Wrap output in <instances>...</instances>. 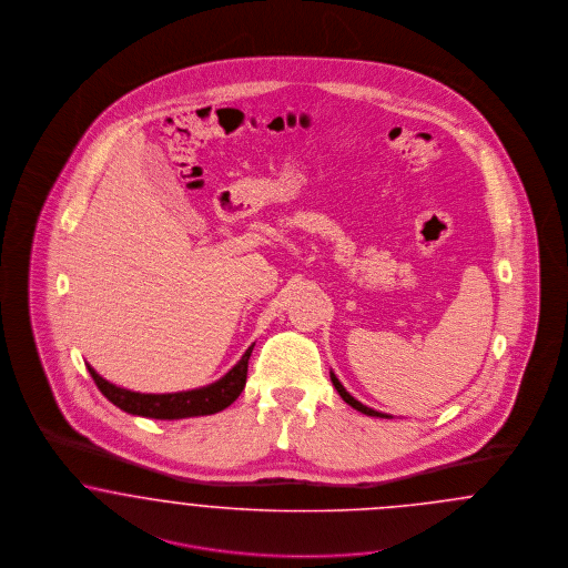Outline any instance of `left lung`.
Wrapping results in <instances>:
<instances>
[{"label": "left lung", "mask_w": 568, "mask_h": 568, "mask_svg": "<svg viewBox=\"0 0 568 568\" xmlns=\"http://www.w3.org/2000/svg\"><path fill=\"white\" fill-rule=\"evenodd\" d=\"M329 378H332V385H334V387H336V392H338V394H341V398H343V400H345V403H347V405L353 406V408H355V410H359V413H364V415H371V417H385V419H387V417H392V415H385V413H378V410H375V408H371V406L362 405V403H359V400H355V398H353L352 394H349V392H347V389H345V387H343V383H341V381H338V378H336V375H334V373H329Z\"/></svg>", "instance_id": "1"}]
</instances>
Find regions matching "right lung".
<instances>
[{
    "mask_svg": "<svg viewBox=\"0 0 568 568\" xmlns=\"http://www.w3.org/2000/svg\"><path fill=\"white\" fill-rule=\"evenodd\" d=\"M251 352H253V345L244 352L239 364L215 383L190 389V392H176V394H140L132 389H123L112 385L106 378L100 377L89 364L87 368H89V375L95 381L98 389L121 410L130 415L151 417V419H185V417L219 413L241 396L246 383Z\"/></svg>",
    "mask_w": 568,
    "mask_h": 568,
    "instance_id": "right-lung-1",
    "label": "right lung"
}]
</instances>
